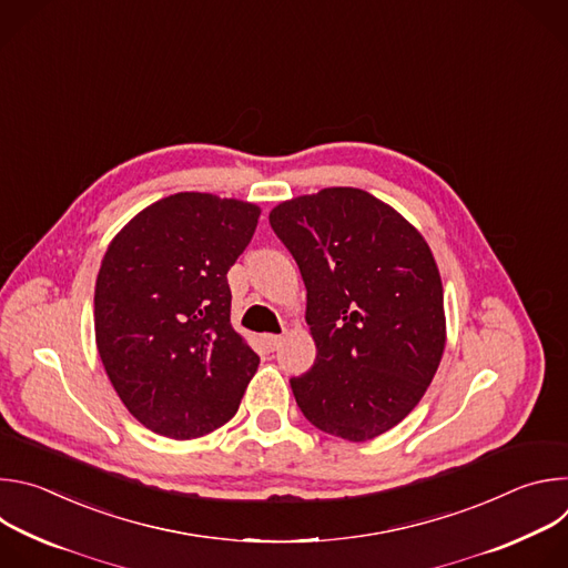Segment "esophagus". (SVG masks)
<instances>
[{"instance_id":"esophagus-1","label":"esophagus","mask_w":568,"mask_h":568,"mask_svg":"<svg viewBox=\"0 0 568 568\" xmlns=\"http://www.w3.org/2000/svg\"><path fill=\"white\" fill-rule=\"evenodd\" d=\"M263 342H265L267 351H276L283 344V335H265Z\"/></svg>"}]
</instances>
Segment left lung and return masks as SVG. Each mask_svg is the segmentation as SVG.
Here are the masks:
<instances>
[{
	"mask_svg": "<svg viewBox=\"0 0 568 568\" xmlns=\"http://www.w3.org/2000/svg\"><path fill=\"white\" fill-rule=\"evenodd\" d=\"M305 290L314 366L292 377L303 416L364 443L407 418L445 353L443 281L423 233L375 195L333 186L270 211Z\"/></svg>",
	"mask_w": 568,
	"mask_h": 568,
	"instance_id": "1",
	"label": "left lung"
}]
</instances>
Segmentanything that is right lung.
<instances>
[{"label": "right lung", "mask_w": 568, "mask_h": 568, "mask_svg": "<svg viewBox=\"0 0 568 568\" xmlns=\"http://www.w3.org/2000/svg\"><path fill=\"white\" fill-rule=\"evenodd\" d=\"M261 206L175 193L139 211L110 242L94 292L105 373L150 432L191 440L229 423L261 357L231 326L226 272Z\"/></svg>", "instance_id": "obj_1"}]
</instances>
